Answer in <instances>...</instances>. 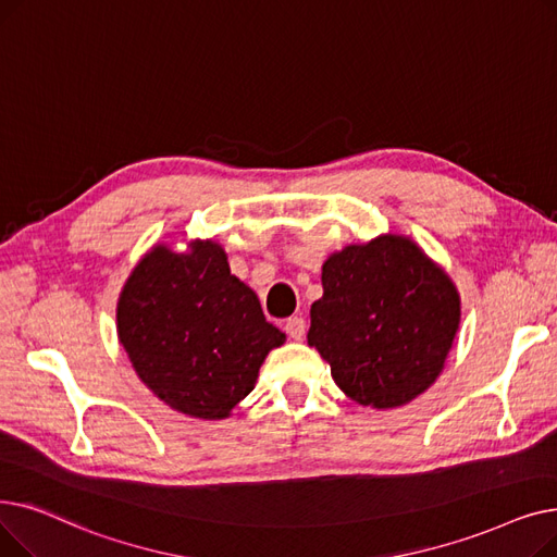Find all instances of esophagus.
Returning <instances> with one entry per match:
<instances>
[{"label":"esophagus","instance_id":"obj_1","mask_svg":"<svg viewBox=\"0 0 557 557\" xmlns=\"http://www.w3.org/2000/svg\"><path fill=\"white\" fill-rule=\"evenodd\" d=\"M285 333L293 339H301L306 335V320L301 314H293L289 320H285Z\"/></svg>","mask_w":557,"mask_h":557}]
</instances>
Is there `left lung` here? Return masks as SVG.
Segmentation results:
<instances>
[{
	"label": "left lung",
	"mask_w": 557,
	"mask_h": 557,
	"mask_svg": "<svg viewBox=\"0 0 557 557\" xmlns=\"http://www.w3.org/2000/svg\"><path fill=\"white\" fill-rule=\"evenodd\" d=\"M308 344L360 406L396 408L440 376L460 326L456 285L408 237L383 235L333 253Z\"/></svg>",
	"instance_id": "8db88e82"
}]
</instances>
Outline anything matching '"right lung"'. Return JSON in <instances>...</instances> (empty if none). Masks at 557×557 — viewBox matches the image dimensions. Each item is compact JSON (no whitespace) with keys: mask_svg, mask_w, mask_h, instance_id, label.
Returning <instances> with one entry per match:
<instances>
[{"mask_svg":"<svg viewBox=\"0 0 557 557\" xmlns=\"http://www.w3.org/2000/svg\"><path fill=\"white\" fill-rule=\"evenodd\" d=\"M117 335L158 399L199 419H224L285 342L215 243L147 253L120 295Z\"/></svg>","mask_w":557,"mask_h":557,"instance_id":"add662e5","label":"right lung"}]
</instances>
